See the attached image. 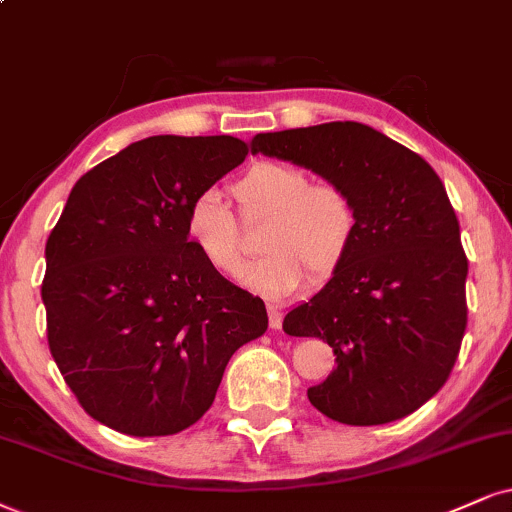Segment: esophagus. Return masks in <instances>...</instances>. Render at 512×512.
<instances>
[{
    "mask_svg": "<svg viewBox=\"0 0 512 512\" xmlns=\"http://www.w3.org/2000/svg\"><path fill=\"white\" fill-rule=\"evenodd\" d=\"M268 315H270V327H273V330H282V313L277 311L275 306H268Z\"/></svg>",
    "mask_w": 512,
    "mask_h": 512,
    "instance_id": "1",
    "label": "esophagus"
}]
</instances>
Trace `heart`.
<instances>
[{
    "instance_id": "b5f03b06",
    "label": "heart",
    "mask_w": 512,
    "mask_h": 512,
    "mask_svg": "<svg viewBox=\"0 0 512 512\" xmlns=\"http://www.w3.org/2000/svg\"><path fill=\"white\" fill-rule=\"evenodd\" d=\"M239 216H266L258 246L266 256L246 273V282L268 299H285L306 287L308 275L325 282L344 266L358 235V211L349 194L332 182H311L304 168L261 161L230 185ZM185 239L213 273L242 275L244 244L235 213L216 189L189 201Z\"/></svg>"
}]
</instances>
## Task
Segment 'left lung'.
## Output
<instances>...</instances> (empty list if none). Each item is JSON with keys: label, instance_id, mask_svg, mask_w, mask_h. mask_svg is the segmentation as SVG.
<instances>
[{"label": "left lung", "instance_id": "8db88e82", "mask_svg": "<svg viewBox=\"0 0 512 512\" xmlns=\"http://www.w3.org/2000/svg\"><path fill=\"white\" fill-rule=\"evenodd\" d=\"M258 151L311 168L358 211L344 266L282 323L337 356L308 401L344 425L406 418L449 380L468 325V256L444 182L415 151L353 121L263 132Z\"/></svg>", "mask_w": 512, "mask_h": 512}]
</instances>
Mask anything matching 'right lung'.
<instances>
[{"instance_id":"add662e5","label":"right lung","mask_w":512,"mask_h":512,"mask_svg":"<svg viewBox=\"0 0 512 512\" xmlns=\"http://www.w3.org/2000/svg\"><path fill=\"white\" fill-rule=\"evenodd\" d=\"M246 154L230 135H156L71 189L44 249L47 339L75 399L111 430H187L232 353L268 330L263 299L213 273L185 239L189 201Z\"/></svg>"}]
</instances>
